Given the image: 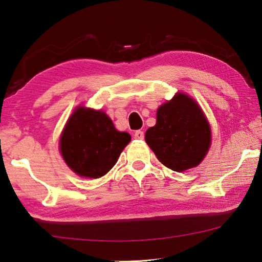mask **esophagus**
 <instances>
[{
	"instance_id": "1",
	"label": "esophagus",
	"mask_w": 262,
	"mask_h": 262,
	"mask_svg": "<svg viewBox=\"0 0 262 262\" xmlns=\"http://www.w3.org/2000/svg\"><path fill=\"white\" fill-rule=\"evenodd\" d=\"M134 137L136 140H144V132L143 130H136Z\"/></svg>"
}]
</instances>
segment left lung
<instances>
[{"mask_svg":"<svg viewBox=\"0 0 262 262\" xmlns=\"http://www.w3.org/2000/svg\"><path fill=\"white\" fill-rule=\"evenodd\" d=\"M210 126L193 101L178 93L158 109L157 124L146 130L145 141L166 168L182 172L197 166L210 145Z\"/></svg>","mask_w":262,"mask_h":262,"instance_id":"left-lung-1","label":"left lung"}]
</instances>
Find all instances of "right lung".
<instances>
[{
    "mask_svg": "<svg viewBox=\"0 0 262 262\" xmlns=\"http://www.w3.org/2000/svg\"><path fill=\"white\" fill-rule=\"evenodd\" d=\"M129 141L130 135L117 130L102 111L80 107L66 122L60 153L75 173L97 179L116 164Z\"/></svg>",
    "mask_w": 262,
    "mask_h": 262,
    "instance_id": "add662e5",
    "label": "right lung"
}]
</instances>
